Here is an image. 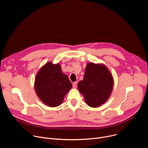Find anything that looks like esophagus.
I'll return each instance as SVG.
<instances>
[{
	"mask_svg": "<svg viewBox=\"0 0 148 148\" xmlns=\"http://www.w3.org/2000/svg\"><path fill=\"white\" fill-rule=\"evenodd\" d=\"M77 84H78V82H73V88H77Z\"/></svg>",
	"mask_w": 148,
	"mask_h": 148,
	"instance_id": "34e87169",
	"label": "esophagus"
}]
</instances>
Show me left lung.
I'll return each mask as SVG.
<instances>
[{
  "instance_id": "1",
  "label": "left lung",
  "mask_w": 148,
  "mask_h": 148,
  "mask_svg": "<svg viewBox=\"0 0 148 148\" xmlns=\"http://www.w3.org/2000/svg\"><path fill=\"white\" fill-rule=\"evenodd\" d=\"M79 91L84 95L86 104L96 108L109 97L113 87V79L106 66L88 63L83 80L78 84Z\"/></svg>"
}]
</instances>
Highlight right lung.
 <instances>
[{
  "label": "right lung",
  "mask_w": 148,
  "mask_h": 148,
  "mask_svg": "<svg viewBox=\"0 0 148 148\" xmlns=\"http://www.w3.org/2000/svg\"><path fill=\"white\" fill-rule=\"evenodd\" d=\"M71 87L67 75L62 72L60 65L51 62L40 69L35 80V89L38 96L50 107L59 106Z\"/></svg>",
  "instance_id": "add662e5"
}]
</instances>
